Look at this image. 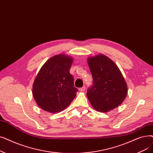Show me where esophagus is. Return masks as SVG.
<instances>
[{
  "instance_id": "obj_1",
  "label": "esophagus",
  "mask_w": 153,
  "mask_h": 153,
  "mask_svg": "<svg viewBox=\"0 0 153 153\" xmlns=\"http://www.w3.org/2000/svg\"><path fill=\"white\" fill-rule=\"evenodd\" d=\"M85 90V86H84V87L81 88H79V91H81V92L84 91Z\"/></svg>"
}]
</instances>
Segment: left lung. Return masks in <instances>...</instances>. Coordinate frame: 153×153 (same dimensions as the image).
<instances>
[{"instance_id": "1", "label": "left lung", "mask_w": 153, "mask_h": 153, "mask_svg": "<svg viewBox=\"0 0 153 153\" xmlns=\"http://www.w3.org/2000/svg\"><path fill=\"white\" fill-rule=\"evenodd\" d=\"M93 78L87 96L96 110L106 112L121 105L128 93L121 72L108 57L99 54L88 59Z\"/></svg>"}]
</instances>
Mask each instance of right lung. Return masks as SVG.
Returning <instances> with one entry per match:
<instances>
[{"instance_id": "1", "label": "right lung", "mask_w": 153, "mask_h": 153, "mask_svg": "<svg viewBox=\"0 0 153 153\" xmlns=\"http://www.w3.org/2000/svg\"><path fill=\"white\" fill-rule=\"evenodd\" d=\"M73 59L65 54L50 58L39 71L32 86L37 105L51 113L64 110L74 100L78 91L70 74Z\"/></svg>"}]
</instances>
